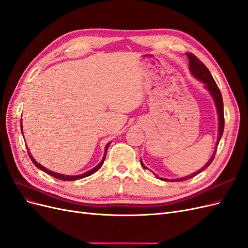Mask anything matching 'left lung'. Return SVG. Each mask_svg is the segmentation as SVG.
Segmentation results:
<instances>
[{"mask_svg": "<svg viewBox=\"0 0 248 248\" xmlns=\"http://www.w3.org/2000/svg\"><path fill=\"white\" fill-rule=\"evenodd\" d=\"M186 56L188 57L189 60V71L192 74V76L196 78L197 79H199L200 81L204 82V88L207 90L209 92V94L211 95V97L214 100L215 103V107H216V110H217V115H218V138H217V141H216V146H215V150L214 152L211 156V158L208 160V162L205 164L204 167L202 169H200L199 170L192 172L189 176H186L183 178H179V179H170V182H178V181H184V180H188L192 177H196L197 175H199L200 172H202L204 170H206L209 166L210 163H211L214 159V156L216 153V149H217V145L219 144V140L222 137V133H223V128H224V117H223V101H222V96L221 93L219 91L218 87H217L216 82L212 77V74L210 73L209 69L207 67L202 64L200 60L192 54H186ZM140 164L142 166V168L147 170V167L145 166L144 163H142L141 159H140ZM157 178H159L162 181H169V179L166 178H161L158 177L157 175H155Z\"/></svg>", "mask_w": 248, "mask_h": 248, "instance_id": "obj_1", "label": "left lung"}]
</instances>
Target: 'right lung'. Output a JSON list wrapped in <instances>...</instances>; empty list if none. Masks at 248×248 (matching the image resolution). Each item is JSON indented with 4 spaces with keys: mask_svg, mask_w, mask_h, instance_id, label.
Masks as SVG:
<instances>
[{
    "mask_svg": "<svg viewBox=\"0 0 248 248\" xmlns=\"http://www.w3.org/2000/svg\"><path fill=\"white\" fill-rule=\"evenodd\" d=\"M20 128H21V132H22V124H21V120H20ZM22 136H24V132H22ZM109 145H110V141H109V142H108L107 146H106V149H104V155H103V157H102L101 161H100L98 164H97V166H96L95 168H93L92 170H88V171L84 172V174L78 175V176H68V175H63V174H59V172H56V171L49 170H47L46 168H44L43 166H41L40 163H38V162H37V161L33 158V156H32V154H31V153H30L29 149H28V153H29L30 158H31V160L33 161V163H34L35 166H36L37 168H38L39 170H43V171H46V174H48V175H50V176H52V177H55V178H57V179L63 180V181H74V180H78V179L86 178V177H88V176H91V175H93L95 171H97V170H98L102 167V164H103V162H104V159H106L107 152H108V146H109Z\"/></svg>",
    "mask_w": 248,
    "mask_h": 248,
    "instance_id": "obj_1",
    "label": "right lung"
}]
</instances>
